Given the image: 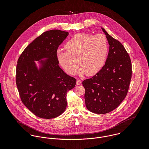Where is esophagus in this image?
<instances>
[{
    "instance_id": "34e87169",
    "label": "esophagus",
    "mask_w": 149,
    "mask_h": 149,
    "mask_svg": "<svg viewBox=\"0 0 149 149\" xmlns=\"http://www.w3.org/2000/svg\"><path fill=\"white\" fill-rule=\"evenodd\" d=\"M81 83H82V81L80 79H77V82H76L77 85H80L81 84Z\"/></svg>"
}]
</instances>
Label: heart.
<instances>
[{
    "label": "heart",
    "instance_id": "heart-1",
    "mask_svg": "<svg viewBox=\"0 0 149 149\" xmlns=\"http://www.w3.org/2000/svg\"><path fill=\"white\" fill-rule=\"evenodd\" d=\"M65 47L66 51L57 52L58 61L65 72L73 74L80 64L81 68L78 74L88 76H93L101 69L108 49L106 37L102 34H76L65 43Z\"/></svg>",
    "mask_w": 149,
    "mask_h": 149
}]
</instances>
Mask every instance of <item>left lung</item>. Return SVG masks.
I'll list each match as a JSON object with an SVG mask.
<instances>
[{"mask_svg":"<svg viewBox=\"0 0 149 149\" xmlns=\"http://www.w3.org/2000/svg\"><path fill=\"white\" fill-rule=\"evenodd\" d=\"M102 29L109 45L106 63L92 78L83 81L85 106L98 114L107 113L120 105L127 94L132 75L131 61L125 47Z\"/></svg>","mask_w":149,"mask_h":149,"instance_id":"1","label":"left lung"}]
</instances>
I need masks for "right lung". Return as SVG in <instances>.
I'll use <instances>...</instances> for the list:
<instances>
[{"mask_svg": "<svg viewBox=\"0 0 149 149\" xmlns=\"http://www.w3.org/2000/svg\"><path fill=\"white\" fill-rule=\"evenodd\" d=\"M68 32L52 30L44 32L30 43L19 56L16 69V84L22 103L32 113L43 119L61 115L67 106L66 93L76 79L66 74L57 57L59 45ZM40 62L38 70L34 62Z\"/></svg>", "mask_w": 149, "mask_h": 149, "instance_id": "obj_1", "label": "right lung"}]
</instances>
